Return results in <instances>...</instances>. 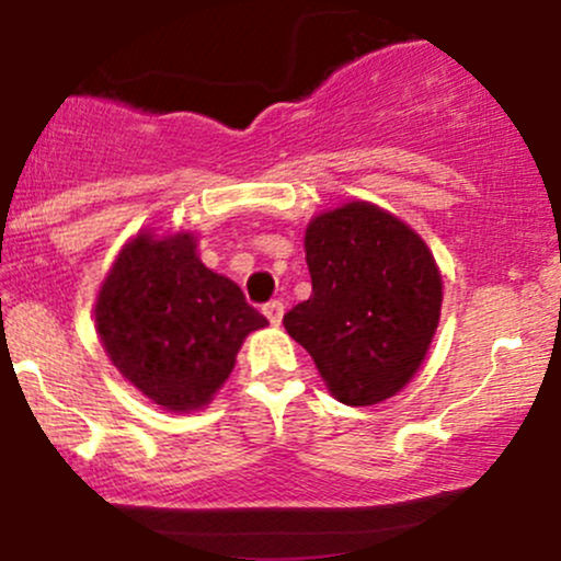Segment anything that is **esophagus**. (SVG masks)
I'll return each instance as SVG.
<instances>
[{
  "label": "esophagus",
  "mask_w": 561,
  "mask_h": 561,
  "mask_svg": "<svg viewBox=\"0 0 561 561\" xmlns=\"http://www.w3.org/2000/svg\"><path fill=\"white\" fill-rule=\"evenodd\" d=\"M263 313H266V319L272 321L274 327L282 324V317H285V302L282 300H268L266 306H263Z\"/></svg>",
  "instance_id": "obj_1"
}]
</instances>
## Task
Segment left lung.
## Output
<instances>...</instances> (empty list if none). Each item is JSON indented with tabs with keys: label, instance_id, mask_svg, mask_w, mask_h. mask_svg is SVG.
Listing matches in <instances>:
<instances>
[{
	"label": "left lung",
	"instance_id": "obj_1",
	"mask_svg": "<svg viewBox=\"0 0 561 561\" xmlns=\"http://www.w3.org/2000/svg\"><path fill=\"white\" fill-rule=\"evenodd\" d=\"M311 298L285 313V330L311 353L337 401L371 405L420 369L440 319L433 253L396 216L347 203L306 229Z\"/></svg>",
	"mask_w": 561,
	"mask_h": 561
}]
</instances>
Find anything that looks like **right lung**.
Listing matches in <instances>:
<instances>
[{
    "mask_svg": "<svg viewBox=\"0 0 561 561\" xmlns=\"http://www.w3.org/2000/svg\"><path fill=\"white\" fill-rule=\"evenodd\" d=\"M94 313L121 375L173 411L208 403L234 369L242 340L268 324L234 282L199 263L190 234L128 242Z\"/></svg>",
    "mask_w": 561,
    "mask_h": 561,
    "instance_id": "1",
    "label": "right lung"
}]
</instances>
